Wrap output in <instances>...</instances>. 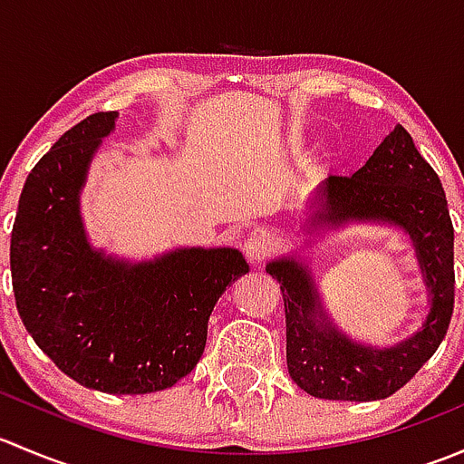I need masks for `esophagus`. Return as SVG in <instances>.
I'll return each mask as SVG.
<instances>
[{
    "label": "esophagus",
    "mask_w": 464,
    "mask_h": 464,
    "mask_svg": "<svg viewBox=\"0 0 464 464\" xmlns=\"http://www.w3.org/2000/svg\"><path fill=\"white\" fill-rule=\"evenodd\" d=\"M271 251V240L269 236H265V233H251L249 237L245 240V256L246 260L251 262H262L269 256Z\"/></svg>",
    "instance_id": "34e87169"
}]
</instances>
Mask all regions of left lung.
<instances>
[{
  "label": "left lung",
  "mask_w": 464,
  "mask_h": 464,
  "mask_svg": "<svg viewBox=\"0 0 464 464\" xmlns=\"http://www.w3.org/2000/svg\"><path fill=\"white\" fill-rule=\"evenodd\" d=\"M312 228L350 219L397 224L413 240L431 289V312L422 330L395 348L359 345L323 314L310 271L294 258L266 265L280 283L287 323V371L321 400L372 401L400 391L433 357L453 314V224L435 170L413 139L397 125L353 177H327L319 188Z\"/></svg>",
  "instance_id": "1"
}]
</instances>
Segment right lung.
<instances>
[{"instance_id":"obj_1","label":"right lung","mask_w":464,"mask_h":464,"mask_svg":"<svg viewBox=\"0 0 464 464\" xmlns=\"http://www.w3.org/2000/svg\"><path fill=\"white\" fill-rule=\"evenodd\" d=\"M114 119L87 116L26 177L11 233L13 292L33 341L64 375L143 395L198 366L215 303L249 265L237 249H177L130 265L89 246L78 195Z\"/></svg>"}]
</instances>
